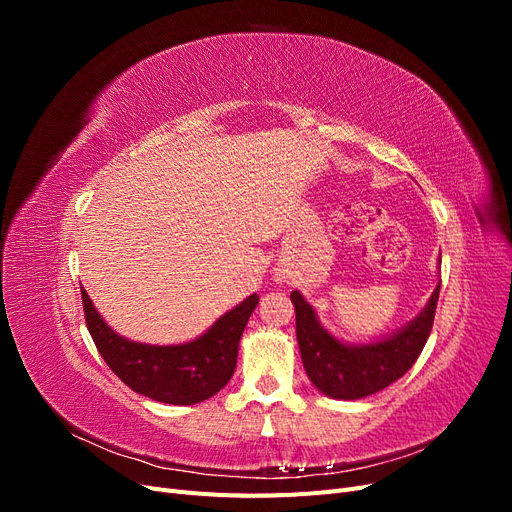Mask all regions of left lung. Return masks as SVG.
<instances>
[{
	"label": "left lung",
	"instance_id": "1",
	"mask_svg": "<svg viewBox=\"0 0 512 512\" xmlns=\"http://www.w3.org/2000/svg\"><path fill=\"white\" fill-rule=\"evenodd\" d=\"M440 286L433 290L427 307L389 339L367 346H344L324 331L297 290L290 299L297 312V342L309 380L333 399H363L399 380L421 356L436 316Z\"/></svg>",
	"mask_w": 512,
	"mask_h": 512
}]
</instances>
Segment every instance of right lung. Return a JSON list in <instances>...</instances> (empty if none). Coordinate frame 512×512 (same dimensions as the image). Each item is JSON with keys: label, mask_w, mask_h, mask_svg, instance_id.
Here are the masks:
<instances>
[{"label": "right lung", "mask_w": 512, "mask_h": 512, "mask_svg": "<svg viewBox=\"0 0 512 512\" xmlns=\"http://www.w3.org/2000/svg\"><path fill=\"white\" fill-rule=\"evenodd\" d=\"M81 297L89 335L113 374L132 391L173 406L198 404L226 386L237 367L239 339L260 299L247 297L190 344L147 346L106 327L83 288Z\"/></svg>", "instance_id": "right-lung-1"}]
</instances>
